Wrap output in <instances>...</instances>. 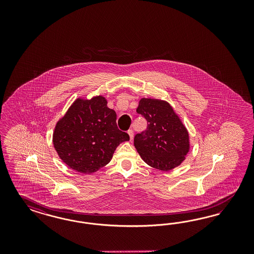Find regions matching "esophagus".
Masks as SVG:
<instances>
[{
    "mask_svg": "<svg viewBox=\"0 0 254 254\" xmlns=\"http://www.w3.org/2000/svg\"><path fill=\"white\" fill-rule=\"evenodd\" d=\"M127 133H128V135H129V138H130V140L133 139V137H134V132L132 129H129V130L127 131Z\"/></svg>",
    "mask_w": 254,
    "mask_h": 254,
    "instance_id": "obj_1",
    "label": "esophagus"
}]
</instances>
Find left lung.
<instances>
[{"label": "left lung", "mask_w": 254, "mask_h": 254, "mask_svg": "<svg viewBox=\"0 0 254 254\" xmlns=\"http://www.w3.org/2000/svg\"><path fill=\"white\" fill-rule=\"evenodd\" d=\"M137 113L147 121L146 130L134 138V146L141 158L164 171L181 165L189 151V135L169 103L143 98Z\"/></svg>", "instance_id": "left-lung-1"}]
</instances>
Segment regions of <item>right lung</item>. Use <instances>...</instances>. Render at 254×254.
<instances>
[{
  "instance_id": "obj_1",
  "label": "right lung",
  "mask_w": 254,
  "mask_h": 254,
  "mask_svg": "<svg viewBox=\"0 0 254 254\" xmlns=\"http://www.w3.org/2000/svg\"><path fill=\"white\" fill-rule=\"evenodd\" d=\"M127 140L128 134L118 129L116 113L101 96L75 100L57 124L53 135L62 161L85 174L107 165L116 147Z\"/></svg>"
}]
</instances>
